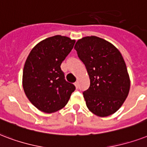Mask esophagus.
<instances>
[{
	"label": "esophagus",
	"mask_w": 147,
	"mask_h": 147,
	"mask_svg": "<svg viewBox=\"0 0 147 147\" xmlns=\"http://www.w3.org/2000/svg\"><path fill=\"white\" fill-rule=\"evenodd\" d=\"M78 85H79V84H78V81L75 82V83H74V86H76L77 88H78Z\"/></svg>",
	"instance_id": "esophagus-1"
}]
</instances>
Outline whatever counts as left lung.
Masks as SVG:
<instances>
[{"mask_svg": "<svg viewBox=\"0 0 147 147\" xmlns=\"http://www.w3.org/2000/svg\"><path fill=\"white\" fill-rule=\"evenodd\" d=\"M74 49L90 80L88 90L83 93L87 108L100 117L116 113L124 103L130 87L122 54L111 43L96 36L78 40Z\"/></svg>", "mask_w": 147, "mask_h": 147, "instance_id": "left-lung-1", "label": "left lung"}]
</instances>
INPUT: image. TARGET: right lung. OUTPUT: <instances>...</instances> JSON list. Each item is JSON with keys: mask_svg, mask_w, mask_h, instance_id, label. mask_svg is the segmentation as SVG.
<instances>
[{"mask_svg": "<svg viewBox=\"0 0 147 147\" xmlns=\"http://www.w3.org/2000/svg\"><path fill=\"white\" fill-rule=\"evenodd\" d=\"M75 41L61 35L46 38L31 50L25 61L23 88L30 103L42 112L51 113L64 107L75 90L61 68Z\"/></svg>", "mask_w": 147, "mask_h": 147, "instance_id": "right-lung-1", "label": "right lung"}]
</instances>
